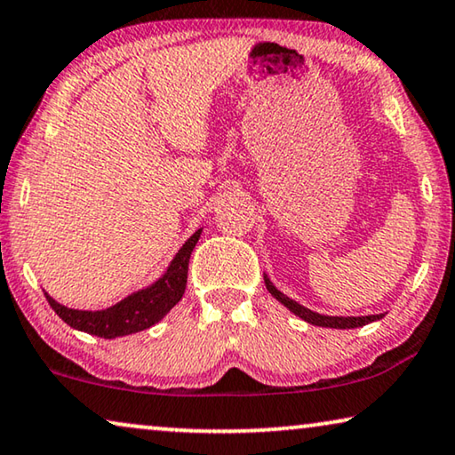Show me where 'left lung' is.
<instances>
[{
	"mask_svg": "<svg viewBox=\"0 0 455 455\" xmlns=\"http://www.w3.org/2000/svg\"><path fill=\"white\" fill-rule=\"evenodd\" d=\"M265 285L268 289V293H271L275 299H279L281 304L291 309L295 315H299L301 320H306V322H309V324H314V326H324V328H359V326L370 324V322H373V320L384 318V314L347 315V318H345V315H322L318 312H312V309H307V307H304L301 304H298V301H293L291 298H287V295H283L279 289L273 285L271 279H268L267 275H265Z\"/></svg>",
	"mask_w": 455,
	"mask_h": 455,
	"instance_id": "obj_1",
	"label": "left lung"
}]
</instances>
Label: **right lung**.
Wrapping results in <instances>:
<instances>
[{
    "instance_id": "obj_1",
    "label": "right lung",
    "mask_w": 455,
    "mask_h": 455,
    "mask_svg": "<svg viewBox=\"0 0 455 455\" xmlns=\"http://www.w3.org/2000/svg\"><path fill=\"white\" fill-rule=\"evenodd\" d=\"M201 232L203 229H196L182 243V248L176 252L170 267L166 268V273L160 279L151 283L146 289H140V291L127 295L118 304L107 309H98V312L71 309L52 299L49 293H44V298H47L51 307L55 309V314L65 324L76 328V331L94 334V337L116 339L146 331V328L157 324L182 299L184 289H187L188 260L190 254H193V248L201 238Z\"/></svg>"
}]
</instances>
